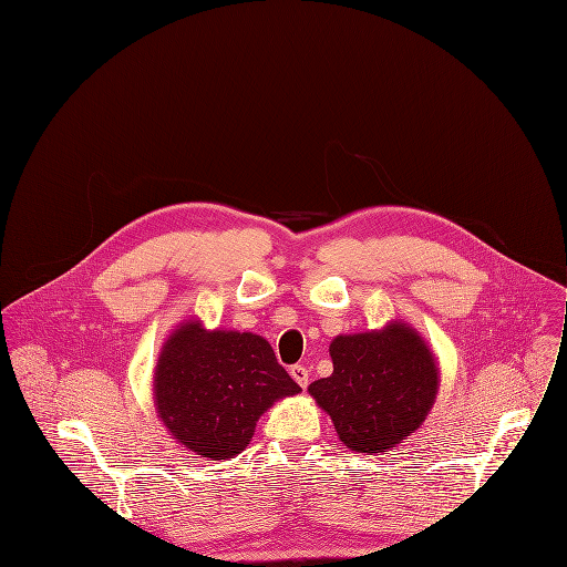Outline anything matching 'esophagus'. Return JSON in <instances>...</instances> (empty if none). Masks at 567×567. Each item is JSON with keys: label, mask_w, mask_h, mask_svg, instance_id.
<instances>
[{"label": "esophagus", "mask_w": 567, "mask_h": 567, "mask_svg": "<svg viewBox=\"0 0 567 567\" xmlns=\"http://www.w3.org/2000/svg\"><path fill=\"white\" fill-rule=\"evenodd\" d=\"M290 374H292V379L301 385V388H308V383H310V372H308V368L306 365H292L290 368Z\"/></svg>", "instance_id": "esophagus-1"}]
</instances>
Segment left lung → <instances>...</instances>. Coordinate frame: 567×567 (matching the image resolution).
<instances>
[{"label": "left lung", "instance_id": "1", "mask_svg": "<svg viewBox=\"0 0 567 567\" xmlns=\"http://www.w3.org/2000/svg\"><path fill=\"white\" fill-rule=\"evenodd\" d=\"M332 374L310 383L339 439L357 452H385L414 432L436 396V365L414 330L337 337Z\"/></svg>", "mask_w": 567, "mask_h": 567}]
</instances>
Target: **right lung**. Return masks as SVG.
<instances>
[{"instance_id": "obj_1", "label": "right lung", "mask_w": 567, "mask_h": 567, "mask_svg": "<svg viewBox=\"0 0 567 567\" xmlns=\"http://www.w3.org/2000/svg\"><path fill=\"white\" fill-rule=\"evenodd\" d=\"M301 388L270 343L250 332H206L182 326L155 370L157 412L173 436L213 461H228L252 439L272 401Z\"/></svg>"}]
</instances>
